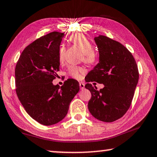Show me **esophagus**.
I'll return each mask as SVG.
<instances>
[{
    "label": "esophagus",
    "mask_w": 157,
    "mask_h": 157,
    "mask_svg": "<svg viewBox=\"0 0 157 157\" xmlns=\"http://www.w3.org/2000/svg\"><path fill=\"white\" fill-rule=\"evenodd\" d=\"M79 86H80V88L81 90H83L85 88V84H84V83H83V82L79 83Z\"/></svg>",
    "instance_id": "obj_1"
}]
</instances>
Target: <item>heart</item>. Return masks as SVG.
Here are the masks:
<instances>
[{
  "label": "heart",
  "instance_id": "heart-1",
  "mask_svg": "<svg viewBox=\"0 0 157 157\" xmlns=\"http://www.w3.org/2000/svg\"><path fill=\"white\" fill-rule=\"evenodd\" d=\"M69 41L82 52V57L84 62L88 63V64H91L95 62L96 54L94 51V47L85 35L82 34H76L69 37ZM64 52V47L61 46L59 51V59L60 62H62L63 59ZM84 72H85V70L83 68L76 67V66H71L68 70V74L69 76L76 79H81L82 76L81 75Z\"/></svg>",
  "mask_w": 157,
  "mask_h": 157
}]
</instances>
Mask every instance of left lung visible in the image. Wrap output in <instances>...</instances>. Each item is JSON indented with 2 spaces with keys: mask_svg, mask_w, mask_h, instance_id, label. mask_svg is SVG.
Listing matches in <instances>:
<instances>
[{
  "mask_svg": "<svg viewBox=\"0 0 157 157\" xmlns=\"http://www.w3.org/2000/svg\"><path fill=\"white\" fill-rule=\"evenodd\" d=\"M94 40L99 63L85 78V87L91 93L88 108L95 118L112 122L123 116L130 106L139 71L132 54L120 42L103 35ZM94 81L103 83L104 88L98 91L90 83Z\"/></svg>",
  "mask_w": 157,
  "mask_h": 157,
  "instance_id": "1",
  "label": "left lung"
}]
</instances>
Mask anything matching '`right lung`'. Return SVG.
<instances>
[{
	"mask_svg": "<svg viewBox=\"0 0 157 157\" xmlns=\"http://www.w3.org/2000/svg\"><path fill=\"white\" fill-rule=\"evenodd\" d=\"M64 33L52 32L25 47L15 67L16 94L28 115L44 124L52 125L67 115L79 83L69 78L54 85L59 71V46Z\"/></svg>",
	"mask_w": 157,
	"mask_h": 157,
	"instance_id": "right-lung-1",
	"label": "right lung"
}]
</instances>
